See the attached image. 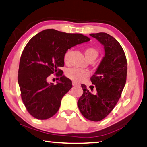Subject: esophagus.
<instances>
[{
  "label": "esophagus",
  "instance_id": "esophagus-1",
  "mask_svg": "<svg viewBox=\"0 0 147 147\" xmlns=\"http://www.w3.org/2000/svg\"><path fill=\"white\" fill-rule=\"evenodd\" d=\"M72 85H73V86H78V85H79L80 84H78V83H77L74 81V82L72 83Z\"/></svg>",
  "mask_w": 147,
  "mask_h": 147
}]
</instances>
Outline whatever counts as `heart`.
<instances>
[{
    "mask_svg": "<svg viewBox=\"0 0 147 147\" xmlns=\"http://www.w3.org/2000/svg\"><path fill=\"white\" fill-rule=\"evenodd\" d=\"M69 53L70 52L68 51L64 55V60L66 63L68 61ZM84 54L87 60L91 59V58H94L95 59L97 56H98V51L95 49L89 47V48L85 49ZM66 75L69 79L75 81V82H80V81L84 80L85 78H87L89 76V73L86 70H81V69L77 68H70L66 71Z\"/></svg>",
    "mask_w": 147,
    "mask_h": 147,
    "instance_id": "1",
    "label": "heart"
}]
</instances>
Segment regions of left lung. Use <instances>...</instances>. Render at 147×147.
I'll list each match as a JSON object with an SVG mask.
<instances>
[{"instance_id":"left-lung-1","label":"left lung","mask_w":147,"mask_h":147,"mask_svg":"<svg viewBox=\"0 0 147 147\" xmlns=\"http://www.w3.org/2000/svg\"><path fill=\"white\" fill-rule=\"evenodd\" d=\"M90 36L103 45L105 56L91 78L92 84L95 85V93L81 85L83 92L78 106L85 118L98 121L111 112L120 98L126 82L127 60L121 45L109 34L91 33Z\"/></svg>"}]
</instances>
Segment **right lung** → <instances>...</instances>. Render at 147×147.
<instances>
[{
  "label": "right lung",
  "instance_id": "add662e5",
  "mask_svg": "<svg viewBox=\"0 0 147 147\" xmlns=\"http://www.w3.org/2000/svg\"><path fill=\"white\" fill-rule=\"evenodd\" d=\"M89 40L80 33L48 29L28 42L20 58L18 81L22 100L31 116L47 119L58 112L62 97L72 87L71 81L59 69L64 66L65 53L71 47ZM54 73L60 76L56 85L47 81Z\"/></svg>",
  "mask_w": 147,
  "mask_h": 147
}]
</instances>
